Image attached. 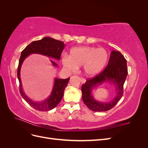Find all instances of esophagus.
<instances>
[{
	"instance_id": "obj_1",
	"label": "esophagus",
	"mask_w": 148,
	"mask_h": 148,
	"mask_svg": "<svg viewBox=\"0 0 148 148\" xmlns=\"http://www.w3.org/2000/svg\"><path fill=\"white\" fill-rule=\"evenodd\" d=\"M80 82H81V83L82 84H83V83H84L85 82H86V79H85L83 78H80Z\"/></svg>"
}]
</instances>
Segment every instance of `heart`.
Returning <instances> with one entry per match:
<instances>
[{"instance_id":"1","label":"heart","mask_w":148,"mask_h":148,"mask_svg":"<svg viewBox=\"0 0 148 148\" xmlns=\"http://www.w3.org/2000/svg\"><path fill=\"white\" fill-rule=\"evenodd\" d=\"M108 60V53L104 48L91 46L75 47L70 51V57L64 56L62 63L70 72L77 71L83 66L85 75L94 76L103 70Z\"/></svg>"}]
</instances>
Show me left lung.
I'll return each instance as SVG.
<instances>
[{"label": "left lung", "mask_w": 148, "mask_h": 148, "mask_svg": "<svg viewBox=\"0 0 148 148\" xmlns=\"http://www.w3.org/2000/svg\"><path fill=\"white\" fill-rule=\"evenodd\" d=\"M127 75L126 59L120 52L113 51L106 69L94 78L87 79L82 85V99L85 105L95 112H105L113 108L123 96V84ZM106 81L115 85L117 94L113 100L109 103L97 101L91 95L92 89Z\"/></svg>", "instance_id": "obj_1"}]
</instances>
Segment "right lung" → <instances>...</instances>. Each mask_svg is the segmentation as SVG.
Instances as JSON below:
<instances>
[{
    "mask_svg": "<svg viewBox=\"0 0 148 148\" xmlns=\"http://www.w3.org/2000/svg\"><path fill=\"white\" fill-rule=\"evenodd\" d=\"M64 47L65 44L63 41H60L50 37H45L41 40L35 41L30 43L21 53L17 70V77L20 83L19 88L20 95L31 107L38 110H51L59 104L64 96V90L68 84L70 78L66 79L56 78L52 92L47 99L42 102H35L30 99L23 91L20 78V69L21 65L26 58L31 53H39V54L59 60L62 52L64 50ZM51 61L53 66H57L56 62L52 60Z\"/></svg>",
    "mask_w": 148,
    "mask_h": 148,
    "instance_id": "right-lung-1",
    "label": "right lung"
}]
</instances>
